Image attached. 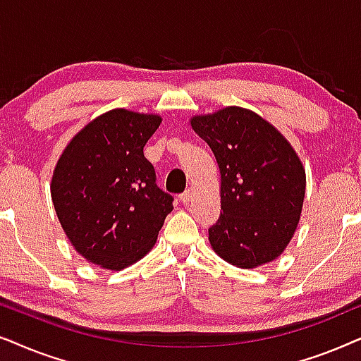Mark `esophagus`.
I'll return each mask as SVG.
<instances>
[{"instance_id": "esophagus-1", "label": "esophagus", "mask_w": 361, "mask_h": 361, "mask_svg": "<svg viewBox=\"0 0 361 361\" xmlns=\"http://www.w3.org/2000/svg\"><path fill=\"white\" fill-rule=\"evenodd\" d=\"M180 201H181V203H183V204H188L190 201H191V190H186L185 193L180 196Z\"/></svg>"}]
</instances>
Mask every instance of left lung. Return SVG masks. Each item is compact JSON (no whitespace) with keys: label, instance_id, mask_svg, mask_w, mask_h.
Segmentation results:
<instances>
[{"label":"left lung","instance_id":"1","mask_svg":"<svg viewBox=\"0 0 361 361\" xmlns=\"http://www.w3.org/2000/svg\"><path fill=\"white\" fill-rule=\"evenodd\" d=\"M190 123L221 175L223 211L208 231L211 247L241 269L272 262L294 236L305 198V168L294 147L266 118L236 105Z\"/></svg>","mask_w":361,"mask_h":361}]
</instances>
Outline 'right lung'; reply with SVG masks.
Wrapping results in <instances>:
<instances>
[{"mask_svg":"<svg viewBox=\"0 0 361 361\" xmlns=\"http://www.w3.org/2000/svg\"><path fill=\"white\" fill-rule=\"evenodd\" d=\"M161 123L157 114L109 110L67 143L51 196L77 252L109 271L132 266L155 246L173 198L158 188L143 147Z\"/></svg>","mask_w":361,"mask_h":361,"instance_id":"add662e5","label":"right lung"}]
</instances>
